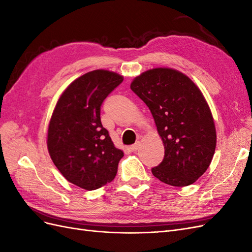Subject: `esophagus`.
Returning <instances> with one entry per match:
<instances>
[{"instance_id": "obj_1", "label": "esophagus", "mask_w": 252, "mask_h": 252, "mask_svg": "<svg viewBox=\"0 0 252 252\" xmlns=\"http://www.w3.org/2000/svg\"><path fill=\"white\" fill-rule=\"evenodd\" d=\"M140 147H141V142H136L135 144L131 145V147H130V149H131L132 151H136V150H138V149H139Z\"/></svg>"}]
</instances>
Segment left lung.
I'll return each instance as SVG.
<instances>
[{"instance_id":"1","label":"left lung","mask_w":252,"mask_h":252,"mask_svg":"<svg viewBox=\"0 0 252 252\" xmlns=\"http://www.w3.org/2000/svg\"><path fill=\"white\" fill-rule=\"evenodd\" d=\"M130 88L148 106L164 144V158L152 174L171 186L193 184L207 170L217 145L215 122L201 90L172 68L145 71Z\"/></svg>"}]
</instances>
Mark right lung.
Here are the masks:
<instances>
[{
    "label": "right lung",
    "mask_w": 252,
    "mask_h": 252,
    "mask_svg": "<svg viewBox=\"0 0 252 252\" xmlns=\"http://www.w3.org/2000/svg\"><path fill=\"white\" fill-rule=\"evenodd\" d=\"M122 75L97 69L74 80L61 94L48 126L47 147L63 177L95 190L117 175L124 152L114 147L101 122V105L123 82Z\"/></svg>",
    "instance_id": "obj_1"
}]
</instances>
